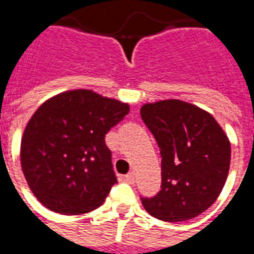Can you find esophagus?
<instances>
[{"label": "esophagus", "mask_w": 254, "mask_h": 254, "mask_svg": "<svg viewBox=\"0 0 254 254\" xmlns=\"http://www.w3.org/2000/svg\"><path fill=\"white\" fill-rule=\"evenodd\" d=\"M124 180L127 182V184H133L134 182V173H129L127 176L124 177Z\"/></svg>", "instance_id": "obj_1"}]
</instances>
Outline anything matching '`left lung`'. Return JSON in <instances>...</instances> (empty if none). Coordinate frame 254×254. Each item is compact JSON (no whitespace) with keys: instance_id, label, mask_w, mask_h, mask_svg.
<instances>
[{"instance_id":"8db88e82","label":"left lung","mask_w":254,"mask_h":254,"mask_svg":"<svg viewBox=\"0 0 254 254\" xmlns=\"http://www.w3.org/2000/svg\"><path fill=\"white\" fill-rule=\"evenodd\" d=\"M140 114L162 155V189L141 198L144 208L165 222L196 218L226 184L231 159L227 134L208 111L184 100L145 103Z\"/></svg>"}]
</instances>
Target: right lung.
I'll return each mask as SVG.
<instances>
[{
	"mask_svg": "<svg viewBox=\"0 0 254 254\" xmlns=\"http://www.w3.org/2000/svg\"><path fill=\"white\" fill-rule=\"evenodd\" d=\"M127 113V103L91 89L65 91L42 103L20 147L21 170L38 201L63 215L102 205L117 182L105 136Z\"/></svg>",
	"mask_w": 254,
	"mask_h": 254,
	"instance_id": "add662e5",
	"label": "right lung"
}]
</instances>
